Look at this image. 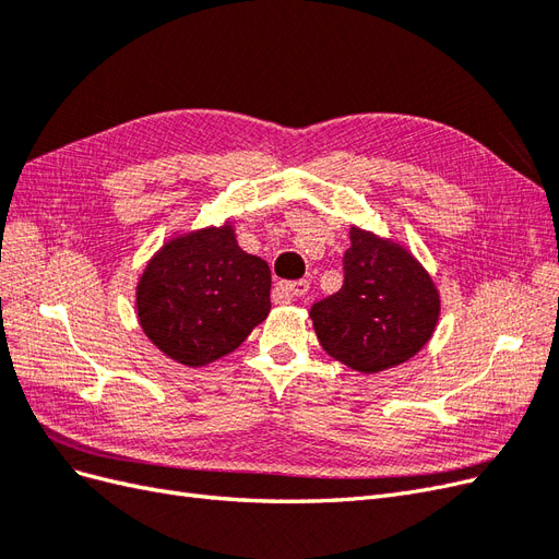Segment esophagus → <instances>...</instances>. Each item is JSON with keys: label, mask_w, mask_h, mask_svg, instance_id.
<instances>
[{"label": "esophagus", "mask_w": 559, "mask_h": 559, "mask_svg": "<svg viewBox=\"0 0 559 559\" xmlns=\"http://www.w3.org/2000/svg\"><path fill=\"white\" fill-rule=\"evenodd\" d=\"M310 289V282L308 280H298V282H282L277 286V292L284 296V298H300L306 296Z\"/></svg>", "instance_id": "esophagus-1"}]
</instances>
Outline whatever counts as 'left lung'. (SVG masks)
<instances>
[{"instance_id":"left-lung-1","label":"left lung","mask_w":559,"mask_h":559,"mask_svg":"<svg viewBox=\"0 0 559 559\" xmlns=\"http://www.w3.org/2000/svg\"><path fill=\"white\" fill-rule=\"evenodd\" d=\"M341 292L312 306V326L335 361L359 373L394 368L429 343L441 296L413 253L352 226Z\"/></svg>"}]
</instances>
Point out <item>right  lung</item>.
I'll return each instance as SVG.
<instances>
[{"instance_id": "right-lung-1", "label": "right lung", "mask_w": 559, "mask_h": 559, "mask_svg": "<svg viewBox=\"0 0 559 559\" xmlns=\"http://www.w3.org/2000/svg\"><path fill=\"white\" fill-rule=\"evenodd\" d=\"M270 267L230 222L167 240L138 282V317L165 357L189 368L238 349L270 312Z\"/></svg>"}]
</instances>
